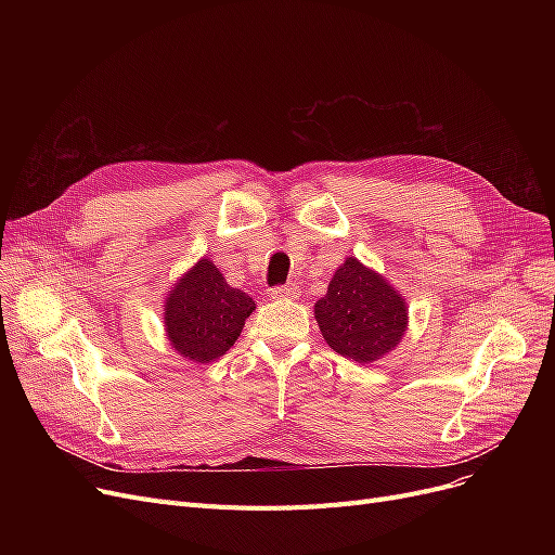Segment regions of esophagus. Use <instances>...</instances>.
I'll return each mask as SVG.
<instances>
[{
    "label": "esophagus",
    "instance_id": "obj_1",
    "mask_svg": "<svg viewBox=\"0 0 555 555\" xmlns=\"http://www.w3.org/2000/svg\"><path fill=\"white\" fill-rule=\"evenodd\" d=\"M297 295H299V289H297V285H293V283L272 287V293H270L272 299H287V301H289V299H297Z\"/></svg>",
    "mask_w": 555,
    "mask_h": 555
}]
</instances>
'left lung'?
<instances>
[{
  "label": "left lung",
  "mask_w": 555,
  "mask_h": 555,
  "mask_svg": "<svg viewBox=\"0 0 555 555\" xmlns=\"http://www.w3.org/2000/svg\"><path fill=\"white\" fill-rule=\"evenodd\" d=\"M314 319L335 353L371 364L391 353L406 331V304L383 276L351 256L335 270Z\"/></svg>",
  "instance_id": "obj_1"
}]
</instances>
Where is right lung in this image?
Instances as JSON below:
<instances>
[{
    "mask_svg": "<svg viewBox=\"0 0 555 555\" xmlns=\"http://www.w3.org/2000/svg\"><path fill=\"white\" fill-rule=\"evenodd\" d=\"M254 310L247 293L231 287L209 258H199L166 297V337L182 358L209 364L236 344Z\"/></svg>",
    "mask_w": 555,
    "mask_h": 555,
    "instance_id": "right-lung-1",
    "label": "right lung"
}]
</instances>
